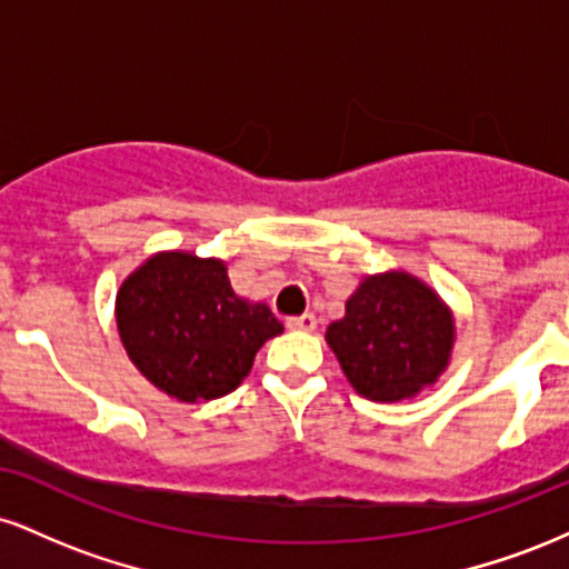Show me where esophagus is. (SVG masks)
<instances>
[{
    "label": "esophagus",
    "instance_id": "34e87169",
    "mask_svg": "<svg viewBox=\"0 0 569 569\" xmlns=\"http://www.w3.org/2000/svg\"><path fill=\"white\" fill-rule=\"evenodd\" d=\"M316 316L312 312H305V316H291L286 318V326H289L291 331H316Z\"/></svg>",
    "mask_w": 569,
    "mask_h": 569
}]
</instances>
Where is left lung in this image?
<instances>
[{
	"mask_svg": "<svg viewBox=\"0 0 569 569\" xmlns=\"http://www.w3.org/2000/svg\"><path fill=\"white\" fill-rule=\"evenodd\" d=\"M352 388L371 401L415 396L447 369L455 321L447 305L407 272L371 276L326 331Z\"/></svg>",
	"mask_w": 569,
	"mask_h": 569,
	"instance_id": "left-lung-1",
	"label": "left lung"
}]
</instances>
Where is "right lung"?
<instances>
[{"label": "right lung", "mask_w": 569, "mask_h": 569, "mask_svg": "<svg viewBox=\"0 0 569 569\" xmlns=\"http://www.w3.org/2000/svg\"><path fill=\"white\" fill-rule=\"evenodd\" d=\"M117 329L130 361L154 388L194 403L232 393L283 323L267 305L232 291L224 262L171 251L122 283Z\"/></svg>", "instance_id": "1"}]
</instances>
